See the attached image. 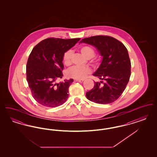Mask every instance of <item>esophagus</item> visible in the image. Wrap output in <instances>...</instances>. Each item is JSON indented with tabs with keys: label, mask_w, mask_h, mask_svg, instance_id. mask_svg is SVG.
Segmentation results:
<instances>
[{
	"label": "esophagus",
	"mask_w": 157,
	"mask_h": 157,
	"mask_svg": "<svg viewBox=\"0 0 157 157\" xmlns=\"http://www.w3.org/2000/svg\"><path fill=\"white\" fill-rule=\"evenodd\" d=\"M74 81L75 82H82L84 81V79H74Z\"/></svg>",
	"instance_id": "obj_1"
}]
</instances>
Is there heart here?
Masks as SVG:
<instances>
[{"label":"heart","mask_w":157,"mask_h":157,"mask_svg":"<svg viewBox=\"0 0 157 157\" xmlns=\"http://www.w3.org/2000/svg\"><path fill=\"white\" fill-rule=\"evenodd\" d=\"M81 52L88 59L93 58L95 56L94 49L90 46H83L81 47ZM72 51L68 50L63 53L62 56V61L64 65H69L71 63ZM91 72V69L88 67H79L74 66L70 67L67 71L66 75L68 78H71L76 79H82Z\"/></svg>","instance_id":"b5f03b06"}]
</instances>
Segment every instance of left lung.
Masks as SVG:
<instances>
[{"label":"left lung","instance_id":"left-lung-1","mask_svg":"<svg viewBox=\"0 0 157 157\" xmlns=\"http://www.w3.org/2000/svg\"><path fill=\"white\" fill-rule=\"evenodd\" d=\"M80 42L95 46L103 56L100 67L93 74L102 81L94 83V88L86 93L87 99L99 104L117 101L131 76V64L126 47L117 39L106 35L86 37Z\"/></svg>","mask_w":157,"mask_h":157}]
</instances>
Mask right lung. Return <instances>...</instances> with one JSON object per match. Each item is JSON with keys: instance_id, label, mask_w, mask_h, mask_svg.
<instances>
[{"instance_id": "obj_1", "label": "right lung", "mask_w": 157, "mask_h": 157, "mask_svg": "<svg viewBox=\"0 0 157 157\" xmlns=\"http://www.w3.org/2000/svg\"><path fill=\"white\" fill-rule=\"evenodd\" d=\"M80 39L49 37L33 48L26 64V79L33 97L39 104L54 108L67 101L74 80L55 81L63 76V53Z\"/></svg>"}]
</instances>
